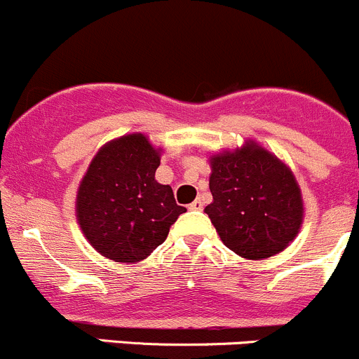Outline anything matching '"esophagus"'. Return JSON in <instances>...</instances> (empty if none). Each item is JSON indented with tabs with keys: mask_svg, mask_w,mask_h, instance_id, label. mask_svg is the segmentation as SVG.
Segmentation results:
<instances>
[{
	"mask_svg": "<svg viewBox=\"0 0 359 359\" xmlns=\"http://www.w3.org/2000/svg\"><path fill=\"white\" fill-rule=\"evenodd\" d=\"M189 208H190V210L201 211V210H203V208H204V203H203V201H201V199H196L192 204H190Z\"/></svg>",
	"mask_w": 359,
	"mask_h": 359,
	"instance_id": "1",
	"label": "esophagus"
}]
</instances>
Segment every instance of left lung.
<instances>
[{
	"label": "left lung",
	"instance_id": "left-lung-1",
	"mask_svg": "<svg viewBox=\"0 0 359 359\" xmlns=\"http://www.w3.org/2000/svg\"><path fill=\"white\" fill-rule=\"evenodd\" d=\"M213 201L204 208L229 250L248 261L273 257L298 236L305 218L291 167L254 139L210 156Z\"/></svg>",
	"mask_w": 359,
	"mask_h": 359
}]
</instances>
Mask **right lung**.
<instances>
[{
  "label": "right lung",
  "mask_w": 359,
  "mask_h": 359,
  "mask_svg": "<svg viewBox=\"0 0 359 359\" xmlns=\"http://www.w3.org/2000/svg\"><path fill=\"white\" fill-rule=\"evenodd\" d=\"M162 148L141 132L105 142L77 189L75 217L88 243L114 262H139L165 241L185 213L155 180Z\"/></svg>",
  "instance_id": "right-lung-1"
}]
</instances>
